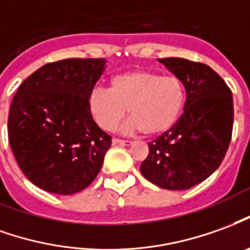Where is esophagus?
Listing matches in <instances>:
<instances>
[{"label": "esophagus", "mask_w": 250, "mask_h": 250, "mask_svg": "<svg viewBox=\"0 0 250 250\" xmlns=\"http://www.w3.org/2000/svg\"><path fill=\"white\" fill-rule=\"evenodd\" d=\"M113 145H120V146H130L131 141H125V139H119V138H115L112 141Z\"/></svg>", "instance_id": "obj_1"}]
</instances>
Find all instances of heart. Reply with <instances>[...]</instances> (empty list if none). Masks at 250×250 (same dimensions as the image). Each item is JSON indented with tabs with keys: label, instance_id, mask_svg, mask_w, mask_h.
<instances>
[{
	"label": "heart",
	"instance_id": "heart-1",
	"mask_svg": "<svg viewBox=\"0 0 250 250\" xmlns=\"http://www.w3.org/2000/svg\"><path fill=\"white\" fill-rule=\"evenodd\" d=\"M186 104V88L179 77L153 70H132L111 78V88L96 86L88 95V109L96 125L116 130L130 111L125 130L154 137L169 131Z\"/></svg>",
	"mask_w": 250,
	"mask_h": 250
}]
</instances>
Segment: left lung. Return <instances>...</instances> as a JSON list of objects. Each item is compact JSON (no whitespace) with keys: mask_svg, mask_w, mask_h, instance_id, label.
Wrapping results in <instances>:
<instances>
[{"mask_svg":"<svg viewBox=\"0 0 250 250\" xmlns=\"http://www.w3.org/2000/svg\"><path fill=\"white\" fill-rule=\"evenodd\" d=\"M160 62L186 88L184 112L176 125L149 142L142 174L164 189H189L215 172L233 132V96L222 77L207 64L183 58Z\"/></svg>","mask_w":250,"mask_h":250,"instance_id":"1","label":"left lung"}]
</instances>
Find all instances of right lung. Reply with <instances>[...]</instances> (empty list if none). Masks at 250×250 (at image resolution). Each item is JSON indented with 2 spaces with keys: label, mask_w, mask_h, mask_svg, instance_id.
Masks as SVG:
<instances>
[{
  "label": "right lung",
  "mask_w": 250,
  "mask_h": 250,
  "mask_svg": "<svg viewBox=\"0 0 250 250\" xmlns=\"http://www.w3.org/2000/svg\"><path fill=\"white\" fill-rule=\"evenodd\" d=\"M103 58L51 62L19 86L8 137L22 173L35 186L73 195L96 179L112 138L92 119L88 95L103 74Z\"/></svg>",
  "instance_id": "right-lung-1"
}]
</instances>
